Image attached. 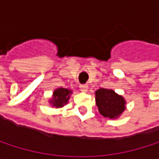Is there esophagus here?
I'll list each match as a JSON object with an SVG mask.
<instances>
[{
	"mask_svg": "<svg viewBox=\"0 0 159 159\" xmlns=\"http://www.w3.org/2000/svg\"><path fill=\"white\" fill-rule=\"evenodd\" d=\"M79 88L82 92H86L87 89H88V85H87L86 84H80L79 85Z\"/></svg>",
	"mask_w": 159,
	"mask_h": 159,
	"instance_id": "1",
	"label": "esophagus"
}]
</instances>
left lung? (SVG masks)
Segmentation results:
<instances>
[{
    "mask_svg": "<svg viewBox=\"0 0 159 159\" xmlns=\"http://www.w3.org/2000/svg\"><path fill=\"white\" fill-rule=\"evenodd\" d=\"M96 103L100 114L104 117L117 118L125 110V100L113 90L100 88L96 91Z\"/></svg>",
    "mask_w": 159,
    "mask_h": 159,
    "instance_id": "8db88e82",
    "label": "left lung"
}]
</instances>
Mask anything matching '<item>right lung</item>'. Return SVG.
<instances>
[{
  "label": "right lung",
  "instance_id": "add662e5",
  "mask_svg": "<svg viewBox=\"0 0 159 159\" xmlns=\"http://www.w3.org/2000/svg\"><path fill=\"white\" fill-rule=\"evenodd\" d=\"M70 93H71V91L66 88L56 89L53 93V98L50 101V103L56 108L62 107L64 104H66L68 102V99L70 98V96H69Z\"/></svg>",
  "mask_w": 159,
  "mask_h": 159
}]
</instances>
